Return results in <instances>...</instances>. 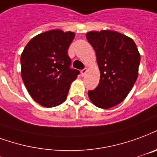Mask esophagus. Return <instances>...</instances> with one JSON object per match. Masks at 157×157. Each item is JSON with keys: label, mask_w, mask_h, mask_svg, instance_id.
Listing matches in <instances>:
<instances>
[{"label": "esophagus", "mask_w": 157, "mask_h": 157, "mask_svg": "<svg viewBox=\"0 0 157 157\" xmlns=\"http://www.w3.org/2000/svg\"><path fill=\"white\" fill-rule=\"evenodd\" d=\"M86 71H87V70H86V69H83V70H82V71H81V74H82V76H84V75H86Z\"/></svg>", "instance_id": "esophagus-1"}]
</instances>
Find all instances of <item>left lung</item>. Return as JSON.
Returning a JSON list of instances; mask_svg holds the SVG:
<instances>
[{"instance_id": "1", "label": "left lung", "mask_w": 157, "mask_h": 157, "mask_svg": "<svg viewBox=\"0 0 157 157\" xmlns=\"http://www.w3.org/2000/svg\"><path fill=\"white\" fill-rule=\"evenodd\" d=\"M86 39L95 50L100 70L97 87L88 91L89 99L101 109L122 102L138 76L140 55L131 37L111 30L89 31Z\"/></svg>"}]
</instances>
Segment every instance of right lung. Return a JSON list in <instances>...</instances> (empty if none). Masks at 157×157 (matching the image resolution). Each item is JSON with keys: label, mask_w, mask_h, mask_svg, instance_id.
<instances>
[{"label": "right lung", "mask_w": 157, "mask_h": 157, "mask_svg": "<svg viewBox=\"0 0 157 157\" xmlns=\"http://www.w3.org/2000/svg\"><path fill=\"white\" fill-rule=\"evenodd\" d=\"M75 37L72 31L51 30L31 39L21 56V77L35 101L55 107L67 97L79 71L71 69L67 51Z\"/></svg>", "instance_id": "obj_1"}]
</instances>
